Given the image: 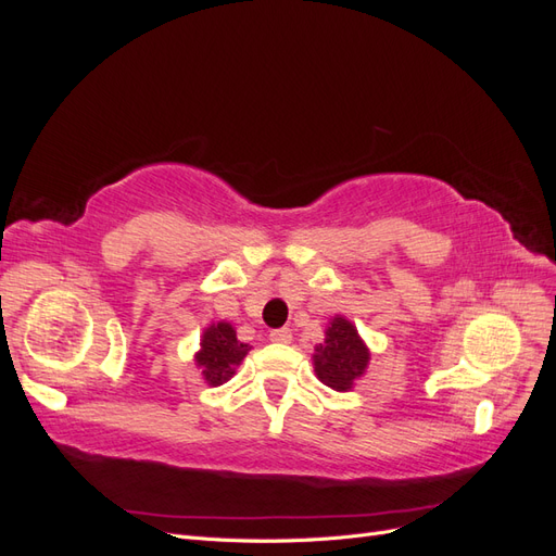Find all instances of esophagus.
<instances>
[{
    "instance_id": "obj_1",
    "label": "esophagus",
    "mask_w": 556,
    "mask_h": 556,
    "mask_svg": "<svg viewBox=\"0 0 556 556\" xmlns=\"http://www.w3.org/2000/svg\"><path fill=\"white\" fill-rule=\"evenodd\" d=\"M268 339H271L274 343H290V341H292V331H290L288 327L274 329L271 333H268Z\"/></svg>"
}]
</instances>
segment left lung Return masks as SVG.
<instances>
[{"label":"left lung","instance_id":"8db88e82","mask_svg":"<svg viewBox=\"0 0 556 556\" xmlns=\"http://www.w3.org/2000/svg\"><path fill=\"white\" fill-rule=\"evenodd\" d=\"M371 352H368L357 327L350 319L336 315L327 331L325 343L315 345L313 366L319 382L336 392H348L357 378L364 376Z\"/></svg>","mask_w":556,"mask_h":556}]
</instances>
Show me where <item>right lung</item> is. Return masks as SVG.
Segmentation results:
<instances>
[{"mask_svg":"<svg viewBox=\"0 0 556 556\" xmlns=\"http://www.w3.org/2000/svg\"><path fill=\"white\" fill-rule=\"evenodd\" d=\"M250 345L237 339V331L229 323H213L201 333V350L194 355L201 376L213 387L227 382L237 366L248 355Z\"/></svg>","mask_w":556,"mask_h":556,"instance_id":"right-lung-1","label":"right lung"}]
</instances>
